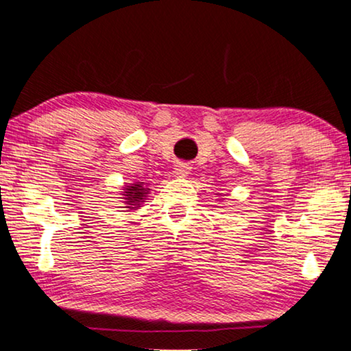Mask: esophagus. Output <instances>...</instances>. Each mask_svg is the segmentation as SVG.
Here are the masks:
<instances>
[{
	"label": "esophagus",
	"mask_w": 351,
	"mask_h": 351,
	"mask_svg": "<svg viewBox=\"0 0 351 351\" xmlns=\"http://www.w3.org/2000/svg\"><path fill=\"white\" fill-rule=\"evenodd\" d=\"M175 175L178 176V178H186V176L189 175V167L186 165V163H178L175 168Z\"/></svg>",
	"instance_id": "1"
}]
</instances>
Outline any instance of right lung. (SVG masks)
Wrapping results in <instances>:
<instances>
[{
    "mask_svg": "<svg viewBox=\"0 0 351 351\" xmlns=\"http://www.w3.org/2000/svg\"><path fill=\"white\" fill-rule=\"evenodd\" d=\"M150 193L149 184L141 183V181H136V183L131 184H124L121 194L123 204L128 210H137V208L143 207V204L145 202L144 199L147 197V194Z\"/></svg>",
    "mask_w": 351,
    "mask_h": 351,
    "instance_id": "obj_1",
    "label": "right lung"
}]
</instances>
